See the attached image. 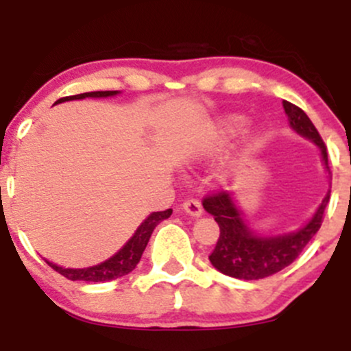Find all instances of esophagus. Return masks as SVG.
I'll list each match as a JSON object with an SVG mask.
<instances>
[{
	"instance_id": "34e87169",
	"label": "esophagus",
	"mask_w": 351,
	"mask_h": 351,
	"mask_svg": "<svg viewBox=\"0 0 351 351\" xmlns=\"http://www.w3.org/2000/svg\"><path fill=\"white\" fill-rule=\"evenodd\" d=\"M183 209L189 213L191 216H199L203 213V206H201V201L198 198H188L184 199Z\"/></svg>"
}]
</instances>
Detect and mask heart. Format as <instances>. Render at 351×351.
I'll return each mask as SVG.
<instances>
[{
    "mask_svg": "<svg viewBox=\"0 0 351 351\" xmlns=\"http://www.w3.org/2000/svg\"><path fill=\"white\" fill-rule=\"evenodd\" d=\"M241 125H243V122H241V119H237V117H231V119L224 120V122L217 127L215 135H213L211 143H209V150H217V148L223 147L232 135H236L237 132H239Z\"/></svg>",
    "mask_w": 351,
    "mask_h": 351,
    "instance_id": "b5f03b06",
    "label": "heart"
}]
</instances>
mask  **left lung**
<instances>
[{
	"label": "left lung",
	"mask_w": 351,
	"mask_h": 351,
	"mask_svg": "<svg viewBox=\"0 0 351 351\" xmlns=\"http://www.w3.org/2000/svg\"><path fill=\"white\" fill-rule=\"evenodd\" d=\"M284 110L291 127L297 134L307 136L320 148L322 158L328 168V153L320 134L300 107L284 100ZM330 201L327 193L317 213L304 228L285 236H257L244 224L241 213L228 191H213L203 198V206L215 216L219 226L217 243L209 254V261L219 272L244 280H257L280 272L291 265L305 245L310 243L324 223V213Z\"/></svg>",
	"instance_id": "left-lung-1"
}]
</instances>
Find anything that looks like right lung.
<instances>
[{
  "label": "right lung",
  "mask_w": 351,
  "mask_h": 351,
  "mask_svg": "<svg viewBox=\"0 0 351 351\" xmlns=\"http://www.w3.org/2000/svg\"><path fill=\"white\" fill-rule=\"evenodd\" d=\"M119 94L117 90H99V92H86V94L79 95H69V97L59 99L58 102H66V100H74V99H86V97H108V95ZM56 102V104H58ZM171 209L167 211H156L152 213L147 219L140 224V228L136 229V232L132 236V239L120 249L115 256H112L110 259H107L106 263L94 265V267L87 269H64L59 265L49 263L47 264L54 269L56 272H59L60 276H64L69 280H84V282H107L114 280L117 277L127 276L128 272H132L136 267V264L142 259V254L147 247L148 239H150L153 229L156 228V224L162 223L163 219L171 216Z\"/></svg>",
  "instance_id": "right-lung-1"
}]
</instances>
